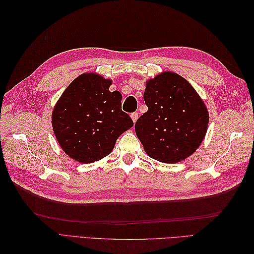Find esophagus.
Here are the masks:
<instances>
[{"instance_id": "esophagus-1", "label": "esophagus", "mask_w": 254, "mask_h": 254, "mask_svg": "<svg viewBox=\"0 0 254 254\" xmlns=\"http://www.w3.org/2000/svg\"><path fill=\"white\" fill-rule=\"evenodd\" d=\"M130 117H131V119H132L133 123H135V122H136V120H137V113H136V112H134V113H132L131 115H130Z\"/></svg>"}]
</instances>
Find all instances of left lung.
<instances>
[{
	"mask_svg": "<svg viewBox=\"0 0 254 254\" xmlns=\"http://www.w3.org/2000/svg\"><path fill=\"white\" fill-rule=\"evenodd\" d=\"M143 98L148 110L134 128L145 152L164 163H178L193 155L209 125V111L193 86L165 71L146 81Z\"/></svg>",
	"mask_w": 254,
	"mask_h": 254,
	"instance_id": "obj_1",
	"label": "left lung"
}]
</instances>
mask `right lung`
Listing matches in <instances>:
<instances>
[{
    "label": "right lung",
    "instance_id": "add662e5",
    "mask_svg": "<svg viewBox=\"0 0 254 254\" xmlns=\"http://www.w3.org/2000/svg\"><path fill=\"white\" fill-rule=\"evenodd\" d=\"M112 80L83 73L64 91L52 112L56 140L66 155L93 163L112 152L119 136L133 126L122 111V94L110 92Z\"/></svg>",
    "mask_w": 254,
    "mask_h": 254
}]
</instances>
